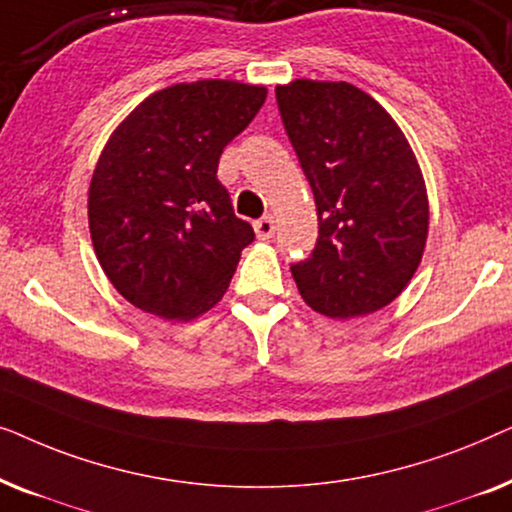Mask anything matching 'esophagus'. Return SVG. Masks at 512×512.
<instances>
[{"label":"esophagus","instance_id":"1","mask_svg":"<svg viewBox=\"0 0 512 512\" xmlns=\"http://www.w3.org/2000/svg\"><path fill=\"white\" fill-rule=\"evenodd\" d=\"M254 230L258 240H270V237L275 235V221H272V216H263V219H258L254 223Z\"/></svg>","mask_w":512,"mask_h":512}]
</instances>
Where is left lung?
I'll return each instance as SVG.
<instances>
[{"mask_svg":"<svg viewBox=\"0 0 512 512\" xmlns=\"http://www.w3.org/2000/svg\"><path fill=\"white\" fill-rule=\"evenodd\" d=\"M286 135L314 193L319 240L293 265L314 312L354 319L382 310L415 275L429 235V195L403 130L347 81L275 88Z\"/></svg>","mask_w":512,"mask_h":512,"instance_id":"left-lung-1","label":"left lung"}]
</instances>
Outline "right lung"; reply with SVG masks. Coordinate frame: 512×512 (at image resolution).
<instances>
[{
    "instance_id": "add662e5",
    "label": "right lung",
    "mask_w": 512,
    "mask_h": 512,
    "mask_svg": "<svg viewBox=\"0 0 512 512\" xmlns=\"http://www.w3.org/2000/svg\"><path fill=\"white\" fill-rule=\"evenodd\" d=\"M268 88L230 79L174 83L116 125L88 188L97 261L121 296L167 321L219 303L254 240L216 179L219 158Z\"/></svg>"
}]
</instances>
